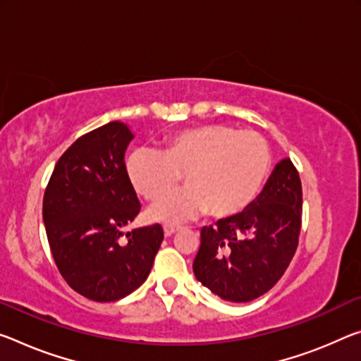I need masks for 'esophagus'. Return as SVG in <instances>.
Returning a JSON list of instances; mask_svg holds the SVG:
<instances>
[{"label": "esophagus", "mask_w": 361, "mask_h": 361, "mask_svg": "<svg viewBox=\"0 0 361 361\" xmlns=\"http://www.w3.org/2000/svg\"><path fill=\"white\" fill-rule=\"evenodd\" d=\"M180 228L178 226H171V225H165L164 226V234L165 236H171V234H175L176 231H178Z\"/></svg>", "instance_id": "34e87169"}]
</instances>
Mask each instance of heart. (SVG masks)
Instances as JSON below:
<instances>
[{"label": "heart", "mask_w": 361, "mask_h": 361, "mask_svg": "<svg viewBox=\"0 0 361 361\" xmlns=\"http://www.w3.org/2000/svg\"><path fill=\"white\" fill-rule=\"evenodd\" d=\"M271 167L267 140L254 131L241 133L226 123H205L178 131L164 142L160 154L131 152L127 173L135 191L157 201L183 175L187 188L154 204L156 221L180 223L207 210L231 216L254 202Z\"/></svg>", "instance_id": "1"}]
</instances>
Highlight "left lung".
I'll return each instance as SVG.
<instances>
[{
  "label": "left lung",
  "mask_w": 361,
  "mask_h": 361,
  "mask_svg": "<svg viewBox=\"0 0 361 361\" xmlns=\"http://www.w3.org/2000/svg\"><path fill=\"white\" fill-rule=\"evenodd\" d=\"M300 226L299 171L290 159H283L249 207L202 228L194 274L223 300H254L289 267Z\"/></svg>",
  "instance_id": "1"
}]
</instances>
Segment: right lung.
Listing matches in <instances>:
<instances>
[{
	"label": "right lung",
	"instance_id": "right-lung-1",
	"mask_svg": "<svg viewBox=\"0 0 361 361\" xmlns=\"http://www.w3.org/2000/svg\"><path fill=\"white\" fill-rule=\"evenodd\" d=\"M135 136L109 122L80 138L57 160L43 197L51 254L67 284L94 302H114L149 276L164 241L160 225L123 236L141 204L125 165Z\"/></svg>",
	"mask_w": 361,
	"mask_h": 361
}]
</instances>
